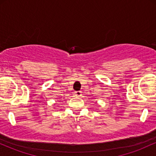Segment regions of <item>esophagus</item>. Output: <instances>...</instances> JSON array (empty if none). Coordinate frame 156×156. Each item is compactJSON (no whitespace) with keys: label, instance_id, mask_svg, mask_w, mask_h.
<instances>
[{"label":"esophagus","instance_id":"esophagus-1","mask_svg":"<svg viewBox=\"0 0 156 156\" xmlns=\"http://www.w3.org/2000/svg\"><path fill=\"white\" fill-rule=\"evenodd\" d=\"M74 93H75V95L77 97L81 96V92H80V91H76Z\"/></svg>","mask_w":156,"mask_h":156}]
</instances>
